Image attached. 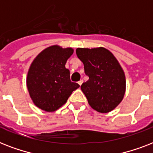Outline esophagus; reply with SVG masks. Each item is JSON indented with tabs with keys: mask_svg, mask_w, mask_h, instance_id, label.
Instances as JSON below:
<instances>
[{
	"mask_svg": "<svg viewBox=\"0 0 153 153\" xmlns=\"http://www.w3.org/2000/svg\"><path fill=\"white\" fill-rule=\"evenodd\" d=\"M82 82H83V81H82V80H80V81L78 82V83L79 84V86H81L82 84Z\"/></svg>",
	"mask_w": 153,
	"mask_h": 153,
	"instance_id": "1",
	"label": "esophagus"
}]
</instances>
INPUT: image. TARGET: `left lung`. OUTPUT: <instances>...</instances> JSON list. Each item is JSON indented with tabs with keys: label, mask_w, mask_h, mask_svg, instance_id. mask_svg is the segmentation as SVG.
Returning <instances> with one entry per match:
<instances>
[{
	"label": "left lung",
	"mask_w": 153,
	"mask_h": 153,
	"mask_svg": "<svg viewBox=\"0 0 153 153\" xmlns=\"http://www.w3.org/2000/svg\"><path fill=\"white\" fill-rule=\"evenodd\" d=\"M76 55L83 62L88 81L81 90L89 105L99 113L115 109L126 93V76L118 61L104 48H77Z\"/></svg>",
	"instance_id": "8db88e82"
}]
</instances>
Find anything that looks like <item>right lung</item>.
<instances>
[{
    "mask_svg": "<svg viewBox=\"0 0 153 153\" xmlns=\"http://www.w3.org/2000/svg\"><path fill=\"white\" fill-rule=\"evenodd\" d=\"M73 52L71 48L54 45L42 51L32 62L27 87L32 102L39 109L47 112L57 110L80 86L71 81L70 71L65 67Z\"/></svg>",
    "mask_w": 153,
    "mask_h": 153,
    "instance_id": "right-lung-1",
    "label": "right lung"
}]
</instances>
